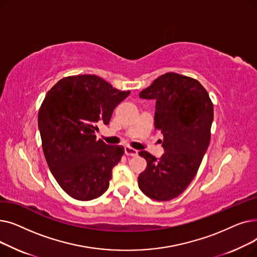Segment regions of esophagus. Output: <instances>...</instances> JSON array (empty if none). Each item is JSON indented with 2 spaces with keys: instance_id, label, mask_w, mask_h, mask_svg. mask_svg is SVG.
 Returning <instances> with one entry per match:
<instances>
[{
  "instance_id": "34e87169",
  "label": "esophagus",
  "mask_w": 257,
  "mask_h": 257,
  "mask_svg": "<svg viewBox=\"0 0 257 257\" xmlns=\"http://www.w3.org/2000/svg\"><path fill=\"white\" fill-rule=\"evenodd\" d=\"M125 154L127 156H137L139 154V151L133 149V148L130 147H125Z\"/></svg>"
}]
</instances>
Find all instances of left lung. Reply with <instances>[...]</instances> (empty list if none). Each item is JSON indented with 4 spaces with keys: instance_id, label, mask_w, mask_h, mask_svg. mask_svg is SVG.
I'll return each instance as SVG.
<instances>
[{
    "instance_id": "8db88e82",
    "label": "left lung",
    "mask_w": 257,
    "mask_h": 257,
    "mask_svg": "<svg viewBox=\"0 0 257 257\" xmlns=\"http://www.w3.org/2000/svg\"><path fill=\"white\" fill-rule=\"evenodd\" d=\"M140 98L155 100V130L164 136L159 159L141 151L147 160L139 187L149 198L169 201L190 185L210 142L213 105L198 80L176 73L159 76L141 91Z\"/></svg>"
}]
</instances>
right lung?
Masks as SVG:
<instances>
[{"label": "right lung", "mask_w": 257, "mask_h": 257, "mask_svg": "<svg viewBox=\"0 0 257 257\" xmlns=\"http://www.w3.org/2000/svg\"><path fill=\"white\" fill-rule=\"evenodd\" d=\"M129 93L96 75L62 78L47 92L38 111L43 151L54 178L72 198L89 201L109 186L125 149L97 141L96 131L109 124Z\"/></svg>", "instance_id": "right-lung-1"}]
</instances>
